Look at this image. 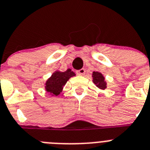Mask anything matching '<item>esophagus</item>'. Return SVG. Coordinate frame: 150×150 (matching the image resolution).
Here are the masks:
<instances>
[{"mask_svg": "<svg viewBox=\"0 0 150 150\" xmlns=\"http://www.w3.org/2000/svg\"><path fill=\"white\" fill-rule=\"evenodd\" d=\"M77 75H84V74H85V69H81L80 70H78V71H76Z\"/></svg>", "mask_w": 150, "mask_h": 150, "instance_id": "1", "label": "esophagus"}]
</instances>
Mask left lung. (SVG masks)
I'll return each instance as SVG.
<instances>
[{
    "mask_svg": "<svg viewBox=\"0 0 150 150\" xmlns=\"http://www.w3.org/2000/svg\"><path fill=\"white\" fill-rule=\"evenodd\" d=\"M93 82L100 90H105L106 88V83L103 75L99 71H93L92 74Z\"/></svg>",
    "mask_w": 150,
    "mask_h": 150,
    "instance_id": "left-lung-1",
    "label": "left lung"
}]
</instances>
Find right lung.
<instances>
[{
	"label": "right lung",
	"instance_id": "obj_1",
	"mask_svg": "<svg viewBox=\"0 0 150 150\" xmlns=\"http://www.w3.org/2000/svg\"><path fill=\"white\" fill-rule=\"evenodd\" d=\"M75 75V72L70 69H68L66 71H55L44 84L45 91L53 97L58 96L62 91L63 87L69 79Z\"/></svg>",
	"mask_w": 150,
	"mask_h": 150
}]
</instances>
